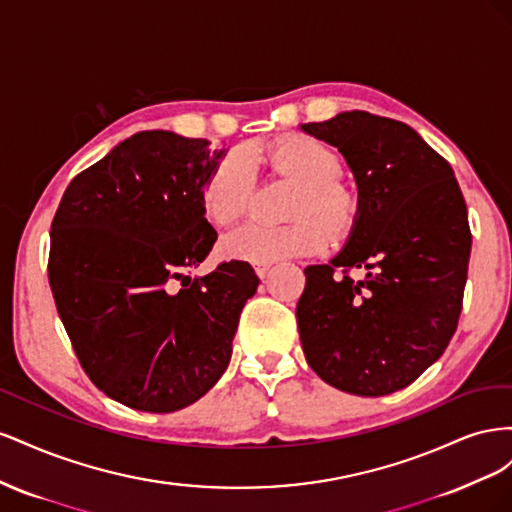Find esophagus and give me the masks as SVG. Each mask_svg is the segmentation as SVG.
Returning <instances> with one entry per match:
<instances>
[{"instance_id":"1","label":"esophagus","mask_w":512,"mask_h":512,"mask_svg":"<svg viewBox=\"0 0 512 512\" xmlns=\"http://www.w3.org/2000/svg\"><path fill=\"white\" fill-rule=\"evenodd\" d=\"M269 269H271V265H254V271H256V275L260 277V280H265Z\"/></svg>"}]
</instances>
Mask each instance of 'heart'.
Instances as JSON below:
<instances>
[{
    "label": "heart",
    "instance_id": "obj_1",
    "mask_svg": "<svg viewBox=\"0 0 512 512\" xmlns=\"http://www.w3.org/2000/svg\"><path fill=\"white\" fill-rule=\"evenodd\" d=\"M271 173L301 183V194L292 207L297 222L286 226H269L250 222L224 237L222 250L228 258L267 265L273 260L312 256L327 245L324 230L313 215L318 214L335 237L352 230L356 218L354 198L337 185L342 177V162L337 153L309 136H286L262 151ZM256 185L252 160L241 151L228 153L209 173L200 203L205 215L218 226L237 222L250 207ZM303 217V221L298 218Z\"/></svg>",
    "mask_w": 512,
    "mask_h": 512
}]
</instances>
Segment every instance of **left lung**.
<instances>
[{
	"label": "left lung",
	"mask_w": 512,
	"mask_h": 512,
	"mask_svg": "<svg viewBox=\"0 0 512 512\" xmlns=\"http://www.w3.org/2000/svg\"><path fill=\"white\" fill-rule=\"evenodd\" d=\"M301 130L337 147L359 188L344 250L305 269V359L339 391L391 395L436 363L457 329L472 250L466 200L451 164L406 123L346 111ZM352 268L366 277L354 281Z\"/></svg>",
	"instance_id": "1"
}]
</instances>
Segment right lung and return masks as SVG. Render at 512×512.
Listing matches in <instances>:
<instances>
[{
  "label": "right lung",
  "mask_w": 512,
  "mask_h": 512,
  "mask_svg": "<svg viewBox=\"0 0 512 512\" xmlns=\"http://www.w3.org/2000/svg\"><path fill=\"white\" fill-rule=\"evenodd\" d=\"M226 156L205 138L138 132L76 175L51 224L49 282L89 380L166 414L222 378L258 277L241 260L192 277L218 239L200 194Z\"/></svg>",
  "instance_id": "1"
}]
</instances>
